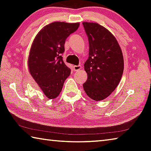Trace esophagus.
I'll return each instance as SVG.
<instances>
[{
	"label": "esophagus",
	"instance_id": "1",
	"mask_svg": "<svg viewBox=\"0 0 151 151\" xmlns=\"http://www.w3.org/2000/svg\"><path fill=\"white\" fill-rule=\"evenodd\" d=\"M73 68L75 71H78V70H80L82 68V67L80 65H75L73 66Z\"/></svg>",
	"mask_w": 151,
	"mask_h": 151
}]
</instances>
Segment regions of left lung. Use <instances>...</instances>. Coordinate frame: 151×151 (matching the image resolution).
I'll return each instance as SVG.
<instances>
[{
  "label": "left lung",
  "instance_id": "obj_1",
  "mask_svg": "<svg viewBox=\"0 0 151 151\" xmlns=\"http://www.w3.org/2000/svg\"><path fill=\"white\" fill-rule=\"evenodd\" d=\"M83 24L89 43V57L84 66L87 80L86 94L96 101L107 98L118 86L124 70L121 48L114 35L96 22Z\"/></svg>",
  "mask_w": 151,
  "mask_h": 151
}]
</instances>
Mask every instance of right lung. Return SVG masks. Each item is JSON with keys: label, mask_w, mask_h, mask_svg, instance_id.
I'll list each match as a JSON object with an SVG mask.
<instances>
[{"label": "right lung", "mask_w": 151, "mask_h": 151, "mask_svg": "<svg viewBox=\"0 0 151 151\" xmlns=\"http://www.w3.org/2000/svg\"><path fill=\"white\" fill-rule=\"evenodd\" d=\"M79 22H54L46 25L36 36L28 58L29 73L47 98H57L70 69L63 62L65 40L75 32Z\"/></svg>", "instance_id": "obj_1"}]
</instances>
